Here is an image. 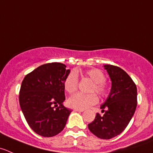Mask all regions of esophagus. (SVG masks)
<instances>
[{
    "mask_svg": "<svg viewBox=\"0 0 153 153\" xmlns=\"http://www.w3.org/2000/svg\"><path fill=\"white\" fill-rule=\"evenodd\" d=\"M75 111H78V112H83L84 111V110H81V109H75L74 110Z\"/></svg>",
    "mask_w": 153,
    "mask_h": 153,
    "instance_id": "34e87169",
    "label": "esophagus"
}]
</instances>
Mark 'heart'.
<instances>
[{"label": "heart", "instance_id": "obj_1", "mask_svg": "<svg viewBox=\"0 0 153 153\" xmlns=\"http://www.w3.org/2000/svg\"><path fill=\"white\" fill-rule=\"evenodd\" d=\"M85 75L93 81L90 92H96L98 95L102 97L108 94V86L105 83L106 76L102 70L99 69H92L85 72ZM78 78L76 72L72 71L65 78L63 81L64 90L68 93H75L78 88ZM98 102V97L95 93L84 94L78 93L72 95L68 99V106L75 109L84 110L92 105H96Z\"/></svg>", "mask_w": 153, "mask_h": 153}]
</instances>
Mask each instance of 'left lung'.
<instances>
[{
    "instance_id": "1",
    "label": "left lung",
    "mask_w": 153,
    "mask_h": 153,
    "mask_svg": "<svg viewBox=\"0 0 153 153\" xmlns=\"http://www.w3.org/2000/svg\"><path fill=\"white\" fill-rule=\"evenodd\" d=\"M111 80L109 96L101 105L103 115L96 114L88 124L90 131L101 139H111L125 130L137 107V87L131 77L121 68L105 65Z\"/></svg>"
}]
</instances>
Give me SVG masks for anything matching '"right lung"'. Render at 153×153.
<instances>
[{
  "label": "right lung",
  "mask_w": 153,
  "mask_h": 153,
  "mask_svg": "<svg viewBox=\"0 0 153 153\" xmlns=\"http://www.w3.org/2000/svg\"><path fill=\"white\" fill-rule=\"evenodd\" d=\"M66 68L63 63H46L27 74L22 81L19 92L21 109L29 126L42 137L59 134L72 112L63 105V81L70 72Z\"/></svg>",
  "instance_id": "add662e5"
}]
</instances>
